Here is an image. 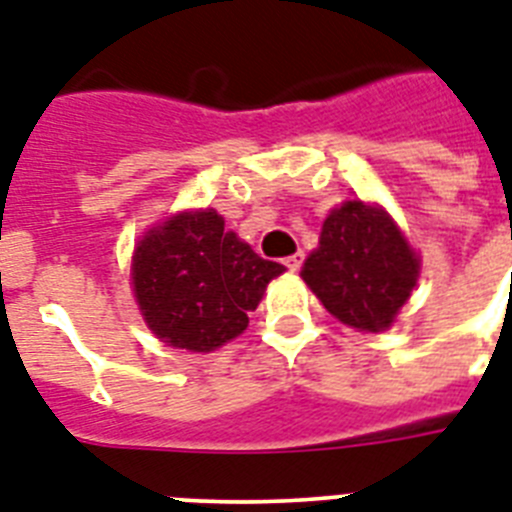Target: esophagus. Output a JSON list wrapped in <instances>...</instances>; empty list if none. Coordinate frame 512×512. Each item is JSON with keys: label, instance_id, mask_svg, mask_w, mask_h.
Instances as JSON below:
<instances>
[{"label": "esophagus", "instance_id": "obj_1", "mask_svg": "<svg viewBox=\"0 0 512 512\" xmlns=\"http://www.w3.org/2000/svg\"><path fill=\"white\" fill-rule=\"evenodd\" d=\"M302 263H305V255H302V252H294V255H289V257H286V260H284V265H286V268H289V270H292V273H294V270L302 268Z\"/></svg>", "mask_w": 512, "mask_h": 512}]
</instances>
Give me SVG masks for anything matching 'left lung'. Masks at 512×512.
<instances>
[{"instance_id":"8db88e82","label":"left lung","mask_w":512,"mask_h":512,"mask_svg":"<svg viewBox=\"0 0 512 512\" xmlns=\"http://www.w3.org/2000/svg\"><path fill=\"white\" fill-rule=\"evenodd\" d=\"M302 278L334 318L376 334L413 292L418 257L384 210L355 199L328 215Z\"/></svg>"}]
</instances>
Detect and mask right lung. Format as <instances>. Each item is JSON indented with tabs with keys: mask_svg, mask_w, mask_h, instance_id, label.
Returning <instances> with one entry per match:
<instances>
[{
	"mask_svg": "<svg viewBox=\"0 0 512 512\" xmlns=\"http://www.w3.org/2000/svg\"><path fill=\"white\" fill-rule=\"evenodd\" d=\"M263 260L226 231L215 210L181 213L152 228L134 252V292L147 326L178 350L210 352L247 328L270 278Z\"/></svg>",
	"mask_w": 512,
	"mask_h": 512,
	"instance_id": "add662e5",
	"label": "right lung"
}]
</instances>
